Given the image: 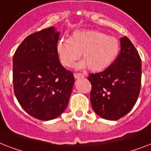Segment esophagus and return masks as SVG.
Masks as SVG:
<instances>
[{
  "mask_svg": "<svg viewBox=\"0 0 151 151\" xmlns=\"http://www.w3.org/2000/svg\"><path fill=\"white\" fill-rule=\"evenodd\" d=\"M73 76H74V78H75V79H79V78H84V74H82V73H74L73 74Z\"/></svg>",
  "mask_w": 151,
  "mask_h": 151,
  "instance_id": "esophagus-1",
  "label": "esophagus"
}]
</instances>
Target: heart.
Wrapping results in <instances>:
<instances>
[{
    "instance_id": "b5f03b06",
    "label": "heart",
    "mask_w": 151,
    "mask_h": 151,
    "mask_svg": "<svg viewBox=\"0 0 151 151\" xmlns=\"http://www.w3.org/2000/svg\"><path fill=\"white\" fill-rule=\"evenodd\" d=\"M119 50L118 40L97 30H76L68 40L60 39L56 46V54L63 66L72 67L81 53L83 60L78 69L88 66L91 71H101L112 63Z\"/></svg>"
}]
</instances>
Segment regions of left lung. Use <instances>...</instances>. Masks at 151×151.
<instances>
[{
    "instance_id": "1",
    "label": "left lung",
    "mask_w": 151,
    "mask_h": 151,
    "mask_svg": "<svg viewBox=\"0 0 151 151\" xmlns=\"http://www.w3.org/2000/svg\"><path fill=\"white\" fill-rule=\"evenodd\" d=\"M120 53L104 71L91 73V103L95 113L108 120L119 119L135 105L141 84V60L128 38L120 39Z\"/></svg>"
}]
</instances>
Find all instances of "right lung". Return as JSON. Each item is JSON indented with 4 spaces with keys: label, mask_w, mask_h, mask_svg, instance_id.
<instances>
[{
    "label": "right lung",
    "mask_w": 151,
    "mask_h": 151,
    "mask_svg": "<svg viewBox=\"0 0 151 151\" xmlns=\"http://www.w3.org/2000/svg\"><path fill=\"white\" fill-rule=\"evenodd\" d=\"M60 32L52 26L27 36L13 57V84L27 113L43 121L54 119L67 108L74 77L62 66L56 46Z\"/></svg>",
    "instance_id": "right-lung-1"
}]
</instances>
